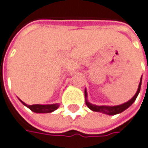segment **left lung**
Segmentation results:
<instances>
[{
  "label": "left lung",
  "instance_id": "8db88e82",
  "mask_svg": "<svg viewBox=\"0 0 148 148\" xmlns=\"http://www.w3.org/2000/svg\"><path fill=\"white\" fill-rule=\"evenodd\" d=\"M141 85H142V79L140 81V83L138 86V89H137V92L134 95V97L129 100L128 101L123 103L122 105H118V106H114V107H107V106H96V105H93L92 103H90L87 100V93L86 91L85 90V98H86V106L88 107V108H90L92 111L93 112H102V113H105L107 115H116L118 114V113H121L123 111H125L127 108L128 107L135 101V100L137 98V95L140 92V89H141Z\"/></svg>",
  "mask_w": 148,
  "mask_h": 148
}]
</instances>
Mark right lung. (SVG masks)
<instances>
[{
	"label": "right lung",
	"instance_id": "1",
	"mask_svg": "<svg viewBox=\"0 0 148 148\" xmlns=\"http://www.w3.org/2000/svg\"><path fill=\"white\" fill-rule=\"evenodd\" d=\"M21 101V103L23 105H25L30 110H32L34 112L36 113H49V112H52L55 110H56L59 107V104H51V105H39V104H36V105H26L25 102H23L21 100H20Z\"/></svg>",
	"mask_w": 148,
	"mask_h": 148
}]
</instances>
